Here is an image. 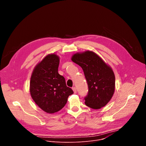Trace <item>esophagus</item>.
I'll use <instances>...</instances> for the list:
<instances>
[{
    "mask_svg": "<svg viewBox=\"0 0 146 146\" xmlns=\"http://www.w3.org/2000/svg\"><path fill=\"white\" fill-rule=\"evenodd\" d=\"M72 90H73V92H74V94H76V93L77 92V90H76V87H73V88H72Z\"/></svg>",
    "mask_w": 146,
    "mask_h": 146,
    "instance_id": "34e87169",
    "label": "esophagus"
}]
</instances>
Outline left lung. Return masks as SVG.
Here are the masks:
<instances>
[{
    "label": "left lung",
    "instance_id": "obj_1",
    "mask_svg": "<svg viewBox=\"0 0 146 146\" xmlns=\"http://www.w3.org/2000/svg\"><path fill=\"white\" fill-rule=\"evenodd\" d=\"M72 60L81 67L87 81L88 92L84 98L86 106L94 109L105 106L115 90V76L111 68L91 51L74 54Z\"/></svg>",
    "mask_w": 146,
    "mask_h": 146
}]
</instances>
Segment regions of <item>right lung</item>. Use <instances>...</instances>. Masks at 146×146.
I'll list each match as a JSON object with an SVG mask.
<instances>
[{"label":"right lung","mask_w":146,"mask_h":146,"mask_svg":"<svg viewBox=\"0 0 146 146\" xmlns=\"http://www.w3.org/2000/svg\"><path fill=\"white\" fill-rule=\"evenodd\" d=\"M59 58L47 55L35 66L30 82L31 95L36 105L47 113L63 108L73 90L66 86L65 78L58 72Z\"/></svg>","instance_id":"right-lung-1"}]
</instances>
